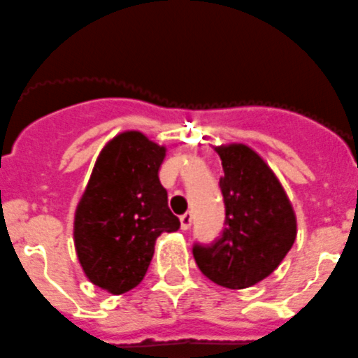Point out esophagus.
Here are the masks:
<instances>
[{
	"instance_id": "1",
	"label": "esophagus",
	"mask_w": 358,
	"mask_h": 358,
	"mask_svg": "<svg viewBox=\"0 0 358 358\" xmlns=\"http://www.w3.org/2000/svg\"><path fill=\"white\" fill-rule=\"evenodd\" d=\"M180 224H182L183 231L190 229V224H192V213L185 212L182 217H180Z\"/></svg>"
}]
</instances>
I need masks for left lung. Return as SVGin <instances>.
Returning a JSON list of instances; mask_svg holds the SVG:
<instances>
[{
	"instance_id": "1",
	"label": "left lung",
	"mask_w": 358,
	"mask_h": 358,
	"mask_svg": "<svg viewBox=\"0 0 358 358\" xmlns=\"http://www.w3.org/2000/svg\"><path fill=\"white\" fill-rule=\"evenodd\" d=\"M224 228L212 243L192 245L196 265L215 285L242 289L268 277L292 249L296 219L265 160L245 145L217 148Z\"/></svg>"
}]
</instances>
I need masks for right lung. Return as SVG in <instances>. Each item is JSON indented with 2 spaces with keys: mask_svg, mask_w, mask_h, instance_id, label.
Returning <instances> with one entry per match:
<instances>
[{
  "mask_svg": "<svg viewBox=\"0 0 358 358\" xmlns=\"http://www.w3.org/2000/svg\"><path fill=\"white\" fill-rule=\"evenodd\" d=\"M166 148L141 132H123L100 152L73 220V242L86 277L125 293L145 277L160 233L180 228L159 180Z\"/></svg>",
  "mask_w": 358,
  "mask_h": 358,
  "instance_id": "add662e5",
  "label": "right lung"
}]
</instances>
